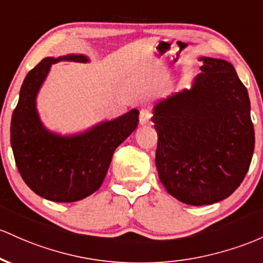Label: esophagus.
Listing matches in <instances>:
<instances>
[{"label": "esophagus", "mask_w": 263, "mask_h": 263, "mask_svg": "<svg viewBox=\"0 0 263 263\" xmlns=\"http://www.w3.org/2000/svg\"><path fill=\"white\" fill-rule=\"evenodd\" d=\"M152 117V112L148 108H141L140 111V123L141 125H146L149 122Z\"/></svg>", "instance_id": "esophagus-1"}]
</instances>
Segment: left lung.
<instances>
[{"label": "left lung", "instance_id": "8db88e82", "mask_svg": "<svg viewBox=\"0 0 263 263\" xmlns=\"http://www.w3.org/2000/svg\"><path fill=\"white\" fill-rule=\"evenodd\" d=\"M190 89L158 102L156 166L170 195L192 206L212 204L237 190L255 148L247 88L224 60L201 57Z\"/></svg>", "mask_w": 263, "mask_h": 263}]
</instances>
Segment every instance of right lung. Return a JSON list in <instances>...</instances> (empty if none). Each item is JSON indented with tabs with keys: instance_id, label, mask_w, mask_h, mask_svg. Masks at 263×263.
<instances>
[{
	"instance_id": "add662e5",
	"label": "right lung",
	"mask_w": 263,
	"mask_h": 263,
	"mask_svg": "<svg viewBox=\"0 0 263 263\" xmlns=\"http://www.w3.org/2000/svg\"><path fill=\"white\" fill-rule=\"evenodd\" d=\"M61 60L88 61L82 54L46 57L28 72L11 120V146L20 175L34 193L54 202H74L100 189L115 149L136 129L138 111L73 136L52 134L40 120L36 96L51 66Z\"/></svg>"
}]
</instances>
